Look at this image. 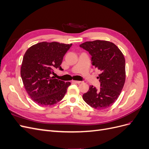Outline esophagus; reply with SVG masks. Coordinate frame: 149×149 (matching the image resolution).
Returning a JSON list of instances; mask_svg holds the SVG:
<instances>
[{
    "instance_id": "esophagus-1",
    "label": "esophagus",
    "mask_w": 149,
    "mask_h": 149,
    "mask_svg": "<svg viewBox=\"0 0 149 149\" xmlns=\"http://www.w3.org/2000/svg\"><path fill=\"white\" fill-rule=\"evenodd\" d=\"M72 82L74 83H76V84H80L82 83V81H72Z\"/></svg>"
}]
</instances>
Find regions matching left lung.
<instances>
[{"instance_id": "1", "label": "left lung", "mask_w": 149, "mask_h": 149, "mask_svg": "<svg viewBox=\"0 0 149 149\" xmlns=\"http://www.w3.org/2000/svg\"><path fill=\"white\" fill-rule=\"evenodd\" d=\"M92 56V65L101 71V88L90 86L83 99L96 109H104L116 102L125 80V62L123 53L113 43L105 40L86 42L79 45Z\"/></svg>"}]
</instances>
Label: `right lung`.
<instances>
[{
    "label": "right lung",
    "mask_w": 149,
    "mask_h": 149,
    "mask_svg": "<svg viewBox=\"0 0 149 149\" xmlns=\"http://www.w3.org/2000/svg\"><path fill=\"white\" fill-rule=\"evenodd\" d=\"M72 44L40 42L26 51L22 60L20 74L30 97L40 106H52L64 97L70 82L52 77L59 68L64 55Z\"/></svg>",
    "instance_id": "1"
}]
</instances>
